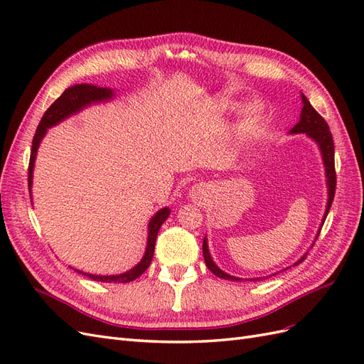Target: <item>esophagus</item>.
Wrapping results in <instances>:
<instances>
[{
	"label": "esophagus",
	"instance_id": "34e87169",
	"mask_svg": "<svg viewBox=\"0 0 364 364\" xmlns=\"http://www.w3.org/2000/svg\"><path fill=\"white\" fill-rule=\"evenodd\" d=\"M190 193H191V196L194 197V199H199L200 196H203L206 193V188H205V186H202V185H196V186H193V190Z\"/></svg>",
	"mask_w": 364,
	"mask_h": 364
}]
</instances>
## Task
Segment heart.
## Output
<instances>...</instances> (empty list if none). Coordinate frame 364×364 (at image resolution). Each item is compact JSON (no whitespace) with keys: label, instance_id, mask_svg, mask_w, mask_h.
Instances as JSON below:
<instances>
[{"label":"heart","instance_id":"b5f03b06","mask_svg":"<svg viewBox=\"0 0 364 364\" xmlns=\"http://www.w3.org/2000/svg\"><path fill=\"white\" fill-rule=\"evenodd\" d=\"M264 112H266V106H264V103L261 100H255L252 102L243 112V117H241V121H240V132H243V134H246V132H250L253 127H255L261 118L264 117Z\"/></svg>","mask_w":364,"mask_h":364}]
</instances>
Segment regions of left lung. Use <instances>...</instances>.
Listing matches in <instances>:
<instances>
[{"label":"left lung","instance_id":"1","mask_svg":"<svg viewBox=\"0 0 364 364\" xmlns=\"http://www.w3.org/2000/svg\"><path fill=\"white\" fill-rule=\"evenodd\" d=\"M301 98H302V109H301V115H299V121H297L296 126L289 132V135H299L304 134L305 136L310 138L314 144L318 147V151H321V156H322V162H323V167H325V179H326V191H328V200H326V206H325V213L322 217V223L318 226V230L316 234V238L321 232V229L323 226L325 218L329 213V208H331V203L334 200V194H336V170H334V142H333V135L331 132H329V127L326 124V121L316 112V109L311 106V103L308 102V98L301 92ZM314 238V241H316ZM313 241V245H314ZM311 245V247H313ZM203 258L206 262V267L211 270L215 277L222 278V279H228V281H235V282H241V281H261L267 277H262V278H249V279H243V278H238V277H232V274H229L226 272H223L220 269L217 264L214 262L211 253H209V247H208V238H203ZM305 252L304 255L297 259L293 266H297V264H301L305 257H306ZM291 267V266H290ZM290 267H285L282 270H287ZM281 270V272H282ZM279 272H274L270 277H274V274H278Z\"/></svg>","mask_w":364,"mask_h":364}]
</instances>
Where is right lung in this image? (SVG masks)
<instances>
[{
	"label": "right lung",
	"mask_w": 364,
	"mask_h": 364,
	"mask_svg": "<svg viewBox=\"0 0 364 364\" xmlns=\"http://www.w3.org/2000/svg\"><path fill=\"white\" fill-rule=\"evenodd\" d=\"M115 97H117L115 90H111V87H102V86L91 85V83H80V85H74V86L67 87V90L63 91V94L58 98V100L47 109V112L43 114L41 123L36 129L35 136H33L30 165H28V191H30L31 202H33L31 186H33V171H35V162H36L41 142H42L43 136L47 135L48 129L53 126H58L59 123H62V121H65L75 114L82 112L86 107H90L92 105H98V103H107V102L114 100ZM168 217H170V208L164 206L150 218L149 226H147L146 252H144V255H142L141 261L130 270H127L124 273H118V274H94V273H86V272L77 270V269H74V270L77 273L85 274V277H87V278H91L92 281H98V282L124 284V282L135 281L150 266V262L153 259V252H155V243H156L158 232H159L162 223Z\"/></svg>",
	"instance_id": "obj_1"
}]
</instances>
